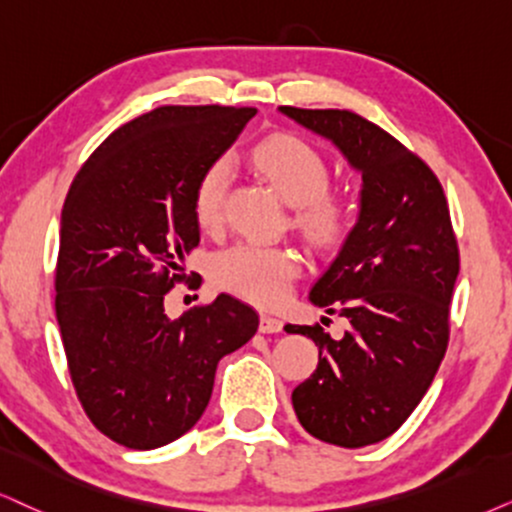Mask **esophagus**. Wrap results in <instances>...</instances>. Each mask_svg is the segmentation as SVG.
<instances>
[{"label": "esophagus", "instance_id": "1", "mask_svg": "<svg viewBox=\"0 0 512 512\" xmlns=\"http://www.w3.org/2000/svg\"><path fill=\"white\" fill-rule=\"evenodd\" d=\"M260 331H262V333H281V331H283V321L276 319V316L262 314V319H260Z\"/></svg>", "mask_w": 512, "mask_h": 512}]
</instances>
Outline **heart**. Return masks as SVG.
<instances>
[{
    "label": "heart",
    "mask_w": 512,
    "mask_h": 512,
    "mask_svg": "<svg viewBox=\"0 0 512 512\" xmlns=\"http://www.w3.org/2000/svg\"><path fill=\"white\" fill-rule=\"evenodd\" d=\"M252 160L295 205V224L316 245L338 243L352 222V203L340 191L328 189L331 167L312 144L293 134H274L260 141ZM229 179V163L212 160L193 186V217L198 226L212 229L222 219V205ZM300 274V257L290 248L257 243H236L212 257V283L224 293L264 304L281 302Z\"/></svg>",
    "instance_id": "1"
}]
</instances>
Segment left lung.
Returning a JSON list of instances; mask_svg holds the SVG:
<instances>
[{"label": "left lung", "instance_id": "left-lung-1", "mask_svg": "<svg viewBox=\"0 0 512 512\" xmlns=\"http://www.w3.org/2000/svg\"><path fill=\"white\" fill-rule=\"evenodd\" d=\"M281 113L331 139L364 179L359 222L309 293L349 331L333 340L319 323L286 326L319 345V366L293 390L302 428L359 449L404 425L442 364L458 241L437 174L390 132L340 108Z\"/></svg>", "mask_w": 512, "mask_h": 512}]
</instances>
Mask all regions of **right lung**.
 I'll return each mask as SVG.
<instances>
[{"instance_id":"obj_1","label":"right lung","mask_w":512,"mask_h":512,"mask_svg":"<svg viewBox=\"0 0 512 512\" xmlns=\"http://www.w3.org/2000/svg\"><path fill=\"white\" fill-rule=\"evenodd\" d=\"M257 108L160 106L115 129L75 174L61 212L56 319L84 413L127 449L189 432L217 364L260 326L231 295L167 319L200 243L193 186Z\"/></svg>"}]
</instances>
